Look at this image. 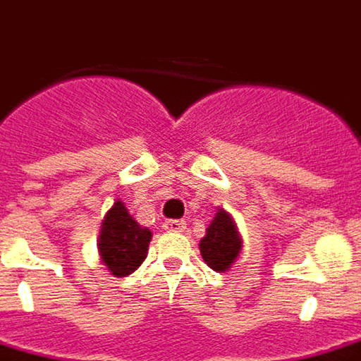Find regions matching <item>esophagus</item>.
I'll use <instances>...</instances> for the list:
<instances>
[{
  "instance_id": "esophagus-1",
  "label": "esophagus",
  "mask_w": 361,
  "mask_h": 361,
  "mask_svg": "<svg viewBox=\"0 0 361 361\" xmlns=\"http://www.w3.org/2000/svg\"><path fill=\"white\" fill-rule=\"evenodd\" d=\"M164 228L168 231H183L185 230V221L183 219H168L164 224Z\"/></svg>"
}]
</instances>
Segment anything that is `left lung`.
I'll return each instance as SVG.
<instances>
[{"instance_id": "1", "label": "left lung", "mask_w": 361, "mask_h": 361, "mask_svg": "<svg viewBox=\"0 0 361 361\" xmlns=\"http://www.w3.org/2000/svg\"><path fill=\"white\" fill-rule=\"evenodd\" d=\"M200 252L214 271H228L242 252V238L235 221L226 209H218L200 242Z\"/></svg>"}]
</instances>
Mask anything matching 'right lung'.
I'll return each mask as SVG.
<instances>
[{"mask_svg": "<svg viewBox=\"0 0 361 361\" xmlns=\"http://www.w3.org/2000/svg\"><path fill=\"white\" fill-rule=\"evenodd\" d=\"M152 242V231L142 228L121 202H116L106 214L97 250L104 266L116 276L126 278L142 266Z\"/></svg>", "mask_w": 361, "mask_h": 361, "instance_id": "1", "label": "right lung"}]
</instances>
